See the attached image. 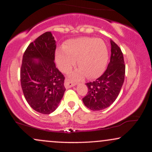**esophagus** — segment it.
<instances>
[{
  "instance_id": "obj_1",
  "label": "esophagus",
  "mask_w": 152,
  "mask_h": 152,
  "mask_svg": "<svg viewBox=\"0 0 152 152\" xmlns=\"http://www.w3.org/2000/svg\"><path fill=\"white\" fill-rule=\"evenodd\" d=\"M76 83H74V82H71V81H69V80H68V79H66L65 83H64V86H65L66 88H71V87L76 86Z\"/></svg>"
}]
</instances>
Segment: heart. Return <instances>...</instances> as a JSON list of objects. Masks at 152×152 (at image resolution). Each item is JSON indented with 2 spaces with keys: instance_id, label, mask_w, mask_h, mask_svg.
<instances>
[{
  "instance_id": "1",
  "label": "heart",
  "mask_w": 152,
  "mask_h": 152,
  "mask_svg": "<svg viewBox=\"0 0 152 152\" xmlns=\"http://www.w3.org/2000/svg\"><path fill=\"white\" fill-rule=\"evenodd\" d=\"M108 50L100 38L82 37L67 41L64 49L57 50L56 61L64 73L71 70L77 59L80 69L73 74L74 79H81L85 75L88 78L98 77L104 72L108 61Z\"/></svg>"
}]
</instances>
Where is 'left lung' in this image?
Instances as JSON below:
<instances>
[{
  "label": "left lung",
  "instance_id": "left-lung-1",
  "mask_svg": "<svg viewBox=\"0 0 152 152\" xmlns=\"http://www.w3.org/2000/svg\"><path fill=\"white\" fill-rule=\"evenodd\" d=\"M111 58L107 69L96 81L86 83L88 92L83 102L92 111L109 107L115 102L124 81L125 64L121 48L112 40Z\"/></svg>",
  "mask_w": 152,
  "mask_h": 152
}]
</instances>
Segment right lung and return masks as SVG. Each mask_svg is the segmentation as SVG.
Segmentation results:
<instances>
[{
  "instance_id": "obj_1",
  "label": "right lung",
  "mask_w": 152,
  "mask_h": 152,
  "mask_svg": "<svg viewBox=\"0 0 152 152\" xmlns=\"http://www.w3.org/2000/svg\"><path fill=\"white\" fill-rule=\"evenodd\" d=\"M56 48L53 35L46 32L28 45L23 56L20 83L24 96L33 109L43 114L56 109L66 91L65 77L54 63Z\"/></svg>"
}]
</instances>
